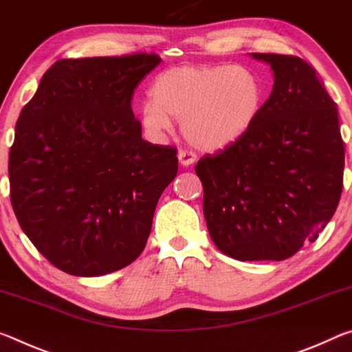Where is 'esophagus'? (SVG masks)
<instances>
[{
  "label": "esophagus",
  "mask_w": 352,
  "mask_h": 352,
  "mask_svg": "<svg viewBox=\"0 0 352 352\" xmlns=\"http://www.w3.org/2000/svg\"><path fill=\"white\" fill-rule=\"evenodd\" d=\"M177 159H179L181 165H184V166L192 165L195 160H197V157H195V154L192 151H187V149H181L179 154H177Z\"/></svg>",
  "instance_id": "obj_1"
}]
</instances>
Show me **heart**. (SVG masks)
Returning a JSON list of instances; mask_svg holds the SVG:
<instances>
[{
  "mask_svg": "<svg viewBox=\"0 0 352 352\" xmlns=\"http://www.w3.org/2000/svg\"><path fill=\"white\" fill-rule=\"evenodd\" d=\"M142 106V122L153 134L168 131L181 120L182 134L193 146L220 151L245 138L265 106L258 74L240 65H179L153 80Z\"/></svg>",
  "mask_w": 352,
  "mask_h": 352,
  "instance_id": "obj_1",
  "label": "heart"
}]
</instances>
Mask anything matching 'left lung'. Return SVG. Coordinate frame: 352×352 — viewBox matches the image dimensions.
<instances>
[{
  "instance_id": "1",
  "label": "left lung",
  "mask_w": 352,
  "mask_h": 352,
  "mask_svg": "<svg viewBox=\"0 0 352 352\" xmlns=\"http://www.w3.org/2000/svg\"><path fill=\"white\" fill-rule=\"evenodd\" d=\"M252 57L274 74L261 118L235 145L203 155L195 171L218 250L241 262L285 261L318 239L336 214L344 143L336 102L306 60Z\"/></svg>"
}]
</instances>
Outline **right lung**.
<instances>
[{"mask_svg": "<svg viewBox=\"0 0 352 352\" xmlns=\"http://www.w3.org/2000/svg\"><path fill=\"white\" fill-rule=\"evenodd\" d=\"M154 53L60 59L16 120L10 203L23 232L56 268L102 276L142 254L177 149L142 138L132 95Z\"/></svg>", "mask_w": 352, "mask_h": 352, "instance_id": "add662e5", "label": "right lung"}]
</instances>
